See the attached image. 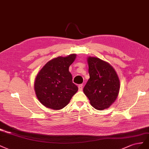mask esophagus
<instances>
[{
    "label": "esophagus",
    "mask_w": 149,
    "mask_h": 149,
    "mask_svg": "<svg viewBox=\"0 0 149 149\" xmlns=\"http://www.w3.org/2000/svg\"><path fill=\"white\" fill-rule=\"evenodd\" d=\"M78 87H79V91H82V89H83V84H80V85H79V86H78Z\"/></svg>",
    "instance_id": "obj_1"
}]
</instances>
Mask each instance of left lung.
<instances>
[{"label":"left lung","instance_id":"8db88e82","mask_svg":"<svg viewBox=\"0 0 149 149\" xmlns=\"http://www.w3.org/2000/svg\"><path fill=\"white\" fill-rule=\"evenodd\" d=\"M90 79L84 88V92L95 109L102 110L109 108L117 99L120 82L113 68L101 59L88 57Z\"/></svg>","mask_w":149,"mask_h":149}]
</instances>
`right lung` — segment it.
I'll return each instance as SVG.
<instances>
[{
    "mask_svg": "<svg viewBox=\"0 0 149 149\" xmlns=\"http://www.w3.org/2000/svg\"><path fill=\"white\" fill-rule=\"evenodd\" d=\"M75 54L58 57L49 61L37 74L34 88L36 95L46 107L59 110L65 107L77 92L72 82L69 67L75 61Z\"/></svg>",
    "mask_w": 149,
    "mask_h": 149,
    "instance_id": "right-lung-1",
    "label": "right lung"
}]
</instances>
